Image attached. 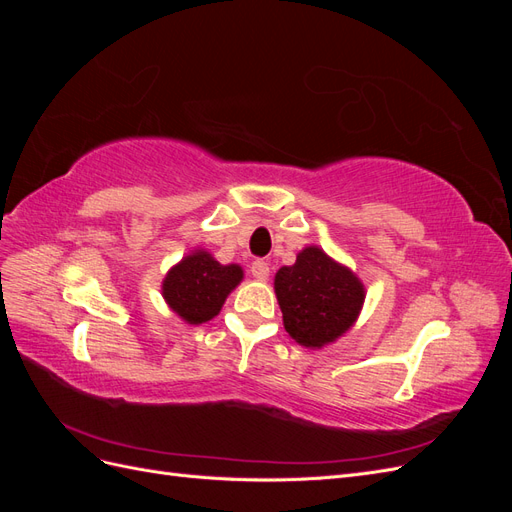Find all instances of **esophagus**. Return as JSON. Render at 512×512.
<instances>
[{"mask_svg": "<svg viewBox=\"0 0 512 512\" xmlns=\"http://www.w3.org/2000/svg\"><path fill=\"white\" fill-rule=\"evenodd\" d=\"M250 271H252V275L256 277L258 282H267L269 280V265H267L265 260H254Z\"/></svg>", "mask_w": 512, "mask_h": 512, "instance_id": "1", "label": "esophagus"}]
</instances>
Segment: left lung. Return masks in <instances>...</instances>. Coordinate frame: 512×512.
<instances>
[{"mask_svg":"<svg viewBox=\"0 0 512 512\" xmlns=\"http://www.w3.org/2000/svg\"><path fill=\"white\" fill-rule=\"evenodd\" d=\"M275 297L294 342L320 350L348 333L365 303V286L352 269L318 245H307L292 267L275 273Z\"/></svg>","mask_w":512,"mask_h":512,"instance_id":"1","label":"left lung"}]
</instances>
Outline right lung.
<instances>
[{"label":"right lung","mask_w":512,"mask_h":512,"mask_svg":"<svg viewBox=\"0 0 512 512\" xmlns=\"http://www.w3.org/2000/svg\"><path fill=\"white\" fill-rule=\"evenodd\" d=\"M241 280V265H222L211 252L194 247L164 275L162 297L185 324H203L220 314Z\"/></svg>","instance_id":"obj_1"}]
</instances>
